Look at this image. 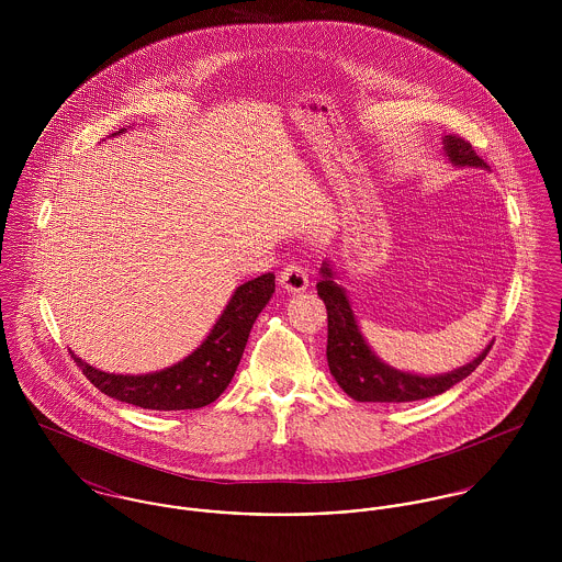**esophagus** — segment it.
Listing matches in <instances>:
<instances>
[{
  "instance_id": "34e87169",
  "label": "esophagus",
  "mask_w": 562,
  "mask_h": 562,
  "mask_svg": "<svg viewBox=\"0 0 562 562\" xmlns=\"http://www.w3.org/2000/svg\"><path fill=\"white\" fill-rule=\"evenodd\" d=\"M279 283H281V288H283L285 292L296 294V292H305V290H307L310 277H307V272L303 270V266L290 263V266H285V268L281 270Z\"/></svg>"
}]
</instances>
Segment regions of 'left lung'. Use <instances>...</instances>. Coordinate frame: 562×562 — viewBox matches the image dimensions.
Segmentation results:
<instances>
[{
    "instance_id": "8db88e82",
    "label": "left lung",
    "mask_w": 562,
    "mask_h": 562,
    "mask_svg": "<svg viewBox=\"0 0 562 562\" xmlns=\"http://www.w3.org/2000/svg\"><path fill=\"white\" fill-rule=\"evenodd\" d=\"M443 151L454 166L488 168L486 161L476 156L474 147L461 136H446ZM322 279L318 296L326 305L328 318V339H326V359L328 370L335 376L337 385L357 402H413L448 392L452 385L468 379L479 366L491 344L468 366L437 376H419L411 372H401L383 363L368 341L363 339L355 314L350 310L344 288L335 281L330 266L324 261L321 268Z\"/></svg>"
}]
</instances>
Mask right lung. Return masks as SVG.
<instances>
[{
	"label": "right lung",
	"instance_id": "right-lung-1",
	"mask_svg": "<svg viewBox=\"0 0 562 562\" xmlns=\"http://www.w3.org/2000/svg\"><path fill=\"white\" fill-rule=\"evenodd\" d=\"M272 292V272L241 283L203 344L183 361L160 372L138 376L108 374L88 366L74 352L71 357L83 376L114 401L154 411L201 408L216 401L232 383L248 341V333Z\"/></svg>",
	"mask_w": 562,
	"mask_h": 562
}]
</instances>
